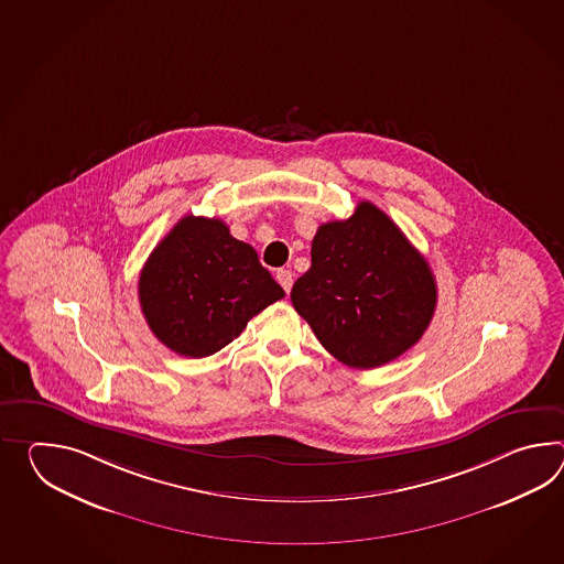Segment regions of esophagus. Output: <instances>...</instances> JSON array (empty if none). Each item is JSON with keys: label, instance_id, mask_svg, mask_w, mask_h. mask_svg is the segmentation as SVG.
Segmentation results:
<instances>
[{"label": "esophagus", "instance_id": "obj_1", "mask_svg": "<svg viewBox=\"0 0 564 564\" xmlns=\"http://www.w3.org/2000/svg\"><path fill=\"white\" fill-rule=\"evenodd\" d=\"M276 281L289 293L291 285H293V273L289 269H281V271H276Z\"/></svg>", "mask_w": 564, "mask_h": 564}]
</instances>
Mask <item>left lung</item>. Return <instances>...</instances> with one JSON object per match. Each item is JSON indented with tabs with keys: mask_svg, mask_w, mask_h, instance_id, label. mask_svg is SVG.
Returning a JSON list of instances; mask_svg holds the SVG:
<instances>
[{
	"mask_svg": "<svg viewBox=\"0 0 564 564\" xmlns=\"http://www.w3.org/2000/svg\"><path fill=\"white\" fill-rule=\"evenodd\" d=\"M295 312L339 362L370 370L423 338L437 305L425 257L372 202L319 226L312 267L291 289Z\"/></svg>",
	"mask_w": 564,
	"mask_h": 564,
	"instance_id": "8db88e82",
	"label": "left lung"
}]
</instances>
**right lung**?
Instances as JSON below:
<instances>
[{
	"mask_svg": "<svg viewBox=\"0 0 564 564\" xmlns=\"http://www.w3.org/2000/svg\"><path fill=\"white\" fill-rule=\"evenodd\" d=\"M285 291L251 245L218 218L184 216L139 275V303L153 336L186 358L223 350Z\"/></svg>",
	"mask_w": 564,
	"mask_h": 564,
	"instance_id": "right-lung-1",
	"label": "right lung"
}]
</instances>
